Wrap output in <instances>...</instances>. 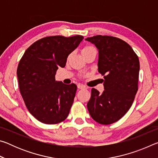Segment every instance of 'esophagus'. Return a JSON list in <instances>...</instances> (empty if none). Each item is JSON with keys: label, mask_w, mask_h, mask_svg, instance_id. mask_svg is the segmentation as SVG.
Segmentation results:
<instances>
[{"label": "esophagus", "mask_w": 158, "mask_h": 158, "mask_svg": "<svg viewBox=\"0 0 158 158\" xmlns=\"http://www.w3.org/2000/svg\"><path fill=\"white\" fill-rule=\"evenodd\" d=\"M77 87H78V89H87L86 86H85L84 85H82V84H78V85H77Z\"/></svg>", "instance_id": "1"}]
</instances>
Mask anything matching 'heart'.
Returning <instances> with one entry per match:
<instances>
[{"instance_id":"1","label":"heart","mask_w":158,"mask_h":158,"mask_svg":"<svg viewBox=\"0 0 158 158\" xmlns=\"http://www.w3.org/2000/svg\"><path fill=\"white\" fill-rule=\"evenodd\" d=\"M94 49V48H93V47H90V46L85 47H84V49H83V50H82V52H87V51H89V50H90V49Z\"/></svg>"}]
</instances>
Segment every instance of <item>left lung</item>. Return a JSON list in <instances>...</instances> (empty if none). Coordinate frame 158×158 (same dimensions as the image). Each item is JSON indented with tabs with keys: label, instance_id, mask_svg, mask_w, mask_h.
Listing matches in <instances>:
<instances>
[{
	"label": "left lung",
	"instance_id": "1",
	"mask_svg": "<svg viewBox=\"0 0 158 158\" xmlns=\"http://www.w3.org/2000/svg\"><path fill=\"white\" fill-rule=\"evenodd\" d=\"M85 40L98 49V72L105 79L102 93L92 89L88 110L96 122L111 124L132 105L138 90L139 60L132 48L117 37L96 35Z\"/></svg>",
	"mask_w": 158,
	"mask_h": 158
}]
</instances>
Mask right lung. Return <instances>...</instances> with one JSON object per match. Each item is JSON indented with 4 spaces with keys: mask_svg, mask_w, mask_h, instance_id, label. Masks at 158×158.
<instances>
[{
    "mask_svg": "<svg viewBox=\"0 0 158 158\" xmlns=\"http://www.w3.org/2000/svg\"><path fill=\"white\" fill-rule=\"evenodd\" d=\"M83 39L81 35L44 37L31 45L19 61L21 95L29 112L43 123H59L68 116L77 87L56 81L55 74Z\"/></svg>",
    "mask_w": 158,
    "mask_h": 158,
    "instance_id": "obj_1",
    "label": "right lung"
}]
</instances>
